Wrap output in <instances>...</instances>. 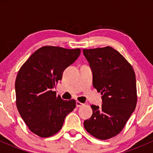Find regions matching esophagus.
Wrapping results in <instances>:
<instances>
[{
	"label": "esophagus",
	"instance_id": "obj_1",
	"mask_svg": "<svg viewBox=\"0 0 153 153\" xmlns=\"http://www.w3.org/2000/svg\"><path fill=\"white\" fill-rule=\"evenodd\" d=\"M83 105H84L83 103H80V101H76V106L78 107H78H81V106H83Z\"/></svg>",
	"mask_w": 153,
	"mask_h": 153
}]
</instances>
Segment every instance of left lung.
Returning a JSON list of instances; mask_svg holds the SVG:
<instances>
[{
  "label": "left lung",
  "mask_w": 153,
  "mask_h": 153,
  "mask_svg": "<svg viewBox=\"0 0 153 153\" xmlns=\"http://www.w3.org/2000/svg\"><path fill=\"white\" fill-rule=\"evenodd\" d=\"M93 73V85L103 95L102 106L91 105L93 114L84 127L99 140H107L122 130L136 108V77L132 67L111 47L84 49Z\"/></svg>",
  "instance_id": "obj_1"
}]
</instances>
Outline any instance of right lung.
Listing matches in <instances>:
<instances>
[{
  "label": "right lung",
  "instance_id": "add662e5",
  "mask_svg": "<svg viewBox=\"0 0 153 153\" xmlns=\"http://www.w3.org/2000/svg\"><path fill=\"white\" fill-rule=\"evenodd\" d=\"M80 49L45 46L35 51L19 70L15 82L16 106L31 131L41 137L60 130L66 116L75 108L74 99L64 101L53 91Z\"/></svg>",
  "mask_w": 153,
  "mask_h": 153
}]
</instances>
